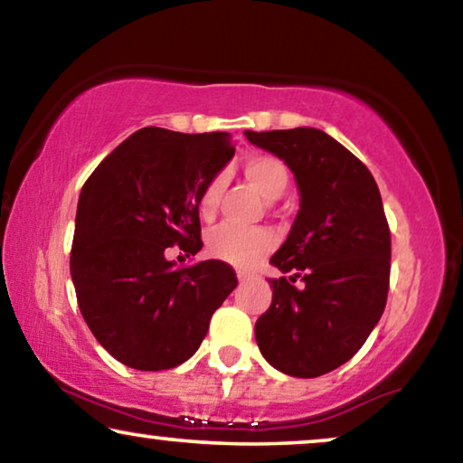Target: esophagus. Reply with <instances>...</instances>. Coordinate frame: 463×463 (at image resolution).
I'll use <instances>...</instances> for the list:
<instances>
[{
  "label": "esophagus",
  "mask_w": 463,
  "mask_h": 463,
  "mask_svg": "<svg viewBox=\"0 0 463 463\" xmlns=\"http://www.w3.org/2000/svg\"><path fill=\"white\" fill-rule=\"evenodd\" d=\"M237 279L241 283H245V281H250V275H247V272H243V270H239L237 272Z\"/></svg>",
  "instance_id": "1"
}]
</instances>
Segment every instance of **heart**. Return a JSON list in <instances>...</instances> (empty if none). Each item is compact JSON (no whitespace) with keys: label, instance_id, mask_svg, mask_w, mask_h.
<instances>
[{"label":"heart","instance_id":"b5f03b06","mask_svg":"<svg viewBox=\"0 0 463 463\" xmlns=\"http://www.w3.org/2000/svg\"><path fill=\"white\" fill-rule=\"evenodd\" d=\"M243 174L250 184L262 194L264 199L275 201L283 197L289 188V167L283 159L270 153H253L243 161ZM224 180L222 175L213 178L203 186L199 194V212L205 220L216 216L220 197H222ZM275 234L264 226H253V229H239V226L224 224L212 231L205 239V250L212 258L222 260L239 269H253L262 262L269 253L275 250Z\"/></svg>","mask_w":463,"mask_h":463}]
</instances>
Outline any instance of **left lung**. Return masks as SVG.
<instances>
[{
  "mask_svg": "<svg viewBox=\"0 0 463 463\" xmlns=\"http://www.w3.org/2000/svg\"><path fill=\"white\" fill-rule=\"evenodd\" d=\"M245 136L283 159L299 188L294 226L270 258L283 277L269 279L272 302L256 321L258 348L283 373L325 375L359 353L386 308L390 229L380 188L323 129Z\"/></svg>",
  "mask_w": 463,
  "mask_h": 463,
  "instance_id": "obj_1",
  "label": "left lung"
}]
</instances>
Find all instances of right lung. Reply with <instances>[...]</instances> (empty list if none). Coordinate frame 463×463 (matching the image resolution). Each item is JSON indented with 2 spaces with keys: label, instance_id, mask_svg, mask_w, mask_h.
<instances>
[{
  "label": "right lung",
  "instance_id": "add662e5",
  "mask_svg": "<svg viewBox=\"0 0 463 463\" xmlns=\"http://www.w3.org/2000/svg\"><path fill=\"white\" fill-rule=\"evenodd\" d=\"M234 155L231 134L142 128L81 188L71 250L77 304L117 361L140 371L191 359L212 315L237 288L226 262L175 266L201 241L199 194Z\"/></svg>",
  "mask_w": 463,
  "mask_h": 463
}]
</instances>
